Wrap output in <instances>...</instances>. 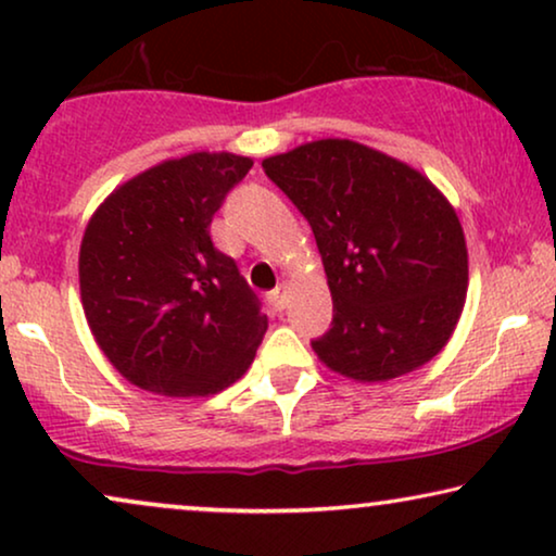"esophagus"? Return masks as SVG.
I'll list each match as a JSON object with an SVG mask.
<instances>
[{"instance_id":"34e87169","label":"esophagus","mask_w":556,"mask_h":556,"mask_svg":"<svg viewBox=\"0 0 556 556\" xmlns=\"http://www.w3.org/2000/svg\"><path fill=\"white\" fill-rule=\"evenodd\" d=\"M288 291H291V288H288V283H280L276 291H270V306L276 308V311H283L286 308V303H288Z\"/></svg>"}]
</instances>
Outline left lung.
Masks as SVG:
<instances>
[{"instance_id": "8db88e82", "label": "left lung", "mask_w": 556, "mask_h": 556, "mask_svg": "<svg viewBox=\"0 0 556 556\" xmlns=\"http://www.w3.org/2000/svg\"><path fill=\"white\" fill-rule=\"evenodd\" d=\"M263 169L308 219L329 278L318 359L359 382L428 364L466 303L468 250L451 202L413 166L349 139L303 143Z\"/></svg>"}]
</instances>
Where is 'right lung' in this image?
I'll list each match as a JSON object with an SVG mask.
<instances>
[{"instance_id": "right-lung-1", "label": "right lung", "mask_w": 556, "mask_h": 556, "mask_svg": "<svg viewBox=\"0 0 556 556\" xmlns=\"http://www.w3.org/2000/svg\"><path fill=\"white\" fill-rule=\"evenodd\" d=\"M253 166L189 154L121 185L80 245L88 326L128 382L166 397H207L245 375L268 329L238 263L210 238L215 212Z\"/></svg>"}]
</instances>
